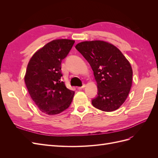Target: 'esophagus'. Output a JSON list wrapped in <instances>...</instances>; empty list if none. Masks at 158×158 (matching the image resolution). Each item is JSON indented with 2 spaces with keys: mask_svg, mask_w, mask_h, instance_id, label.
<instances>
[{
  "mask_svg": "<svg viewBox=\"0 0 158 158\" xmlns=\"http://www.w3.org/2000/svg\"><path fill=\"white\" fill-rule=\"evenodd\" d=\"M85 87V84H83L81 87H78V89H82L84 88Z\"/></svg>",
  "mask_w": 158,
  "mask_h": 158,
  "instance_id": "34e87169",
  "label": "esophagus"
}]
</instances>
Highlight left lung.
Instances as JSON below:
<instances>
[{"label":"left lung","instance_id":"8db88e82","mask_svg":"<svg viewBox=\"0 0 158 158\" xmlns=\"http://www.w3.org/2000/svg\"><path fill=\"white\" fill-rule=\"evenodd\" d=\"M94 71L98 95L93 106L103 111L118 109L131 90L132 70L131 64L115 46L103 41H84L76 45Z\"/></svg>","mask_w":158,"mask_h":158}]
</instances>
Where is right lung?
I'll list each match as a JSON object with an SVG mask.
<instances>
[{"label":"right lung","instance_id":"obj_1","mask_svg":"<svg viewBox=\"0 0 158 158\" xmlns=\"http://www.w3.org/2000/svg\"><path fill=\"white\" fill-rule=\"evenodd\" d=\"M74 40H56L38 50L27 66L25 83L33 101L43 113L59 114L69 108L74 95L61 80V63Z\"/></svg>","mask_w":158,"mask_h":158}]
</instances>
